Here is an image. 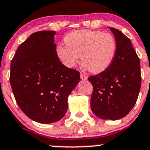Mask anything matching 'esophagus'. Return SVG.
Listing matches in <instances>:
<instances>
[{"instance_id":"esophagus-1","label":"esophagus","mask_w":150,"mask_h":150,"mask_svg":"<svg viewBox=\"0 0 150 150\" xmlns=\"http://www.w3.org/2000/svg\"><path fill=\"white\" fill-rule=\"evenodd\" d=\"M81 79H82V80H86V79H88V76L85 74H81Z\"/></svg>"}]
</instances>
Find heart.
I'll use <instances>...</instances> for the list:
<instances>
[{
  "label": "heart",
  "mask_w": 150,
  "mask_h": 150,
  "mask_svg": "<svg viewBox=\"0 0 150 150\" xmlns=\"http://www.w3.org/2000/svg\"><path fill=\"white\" fill-rule=\"evenodd\" d=\"M64 40L65 44H59L56 52L68 68L74 67L81 55L83 68L88 69L93 73H100L110 67L117 53V40L109 33L76 30L68 33Z\"/></svg>",
  "instance_id": "b5f03b06"
}]
</instances>
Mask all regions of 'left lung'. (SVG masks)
Wrapping results in <instances>:
<instances>
[{
  "label": "left lung",
  "instance_id": "1",
  "mask_svg": "<svg viewBox=\"0 0 150 150\" xmlns=\"http://www.w3.org/2000/svg\"><path fill=\"white\" fill-rule=\"evenodd\" d=\"M117 43L110 67L88 81L93 86L91 110L103 119L117 120L126 117L135 103L141 86L140 59L131 40L119 29L110 28Z\"/></svg>",
  "mask_w": 150,
  "mask_h": 150
}]
</instances>
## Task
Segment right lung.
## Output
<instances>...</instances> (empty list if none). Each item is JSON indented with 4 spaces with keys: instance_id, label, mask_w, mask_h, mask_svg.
<instances>
[{
    "instance_id": "1",
    "label": "right lung",
    "mask_w": 150,
    "mask_h": 150,
    "mask_svg": "<svg viewBox=\"0 0 150 150\" xmlns=\"http://www.w3.org/2000/svg\"><path fill=\"white\" fill-rule=\"evenodd\" d=\"M55 33H32L18 47L10 64V82L17 105L28 117L40 124L63 118L68 96L80 80L79 71L59 61Z\"/></svg>"
}]
</instances>
